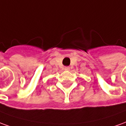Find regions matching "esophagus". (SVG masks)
Wrapping results in <instances>:
<instances>
[{"label":"esophagus","instance_id":"1","mask_svg":"<svg viewBox=\"0 0 126 126\" xmlns=\"http://www.w3.org/2000/svg\"><path fill=\"white\" fill-rule=\"evenodd\" d=\"M64 69H65V71H69V70L70 69V67H69V66H67V67H64Z\"/></svg>","mask_w":126,"mask_h":126}]
</instances>
